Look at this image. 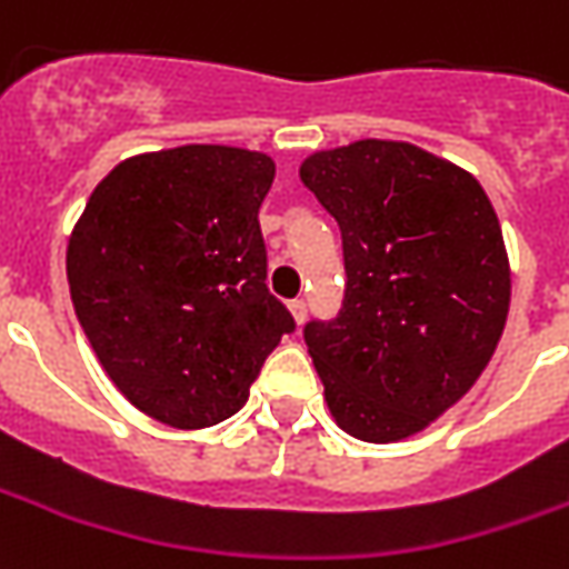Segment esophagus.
Here are the masks:
<instances>
[{"instance_id": "esophagus-1", "label": "esophagus", "mask_w": 569, "mask_h": 569, "mask_svg": "<svg viewBox=\"0 0 569 569\" xmlns=\"http://www.w3.org/2000/svg\"><path fill=\"white\" fill-rule=\"evenodd\" d=\"M289 315H292V320H296V323H305V317H308V305H305L301 299L289 301Z\"/></svg>"}]
</instances>
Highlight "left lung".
<instances>
[{
    "mask_svg": "<svg viewBox=\"0 0 569 569\" xmlns=\"http://www.w3.org/2000/svg\"><path fill=\"white\" fill-rule=\"evenodd\" d=\"M299 177L342 230L346 299L305 342L336 427L401 442L461 401L511 308L501 223L477 177L401 139L320 149Z\"/></svg>",
    "mask_w": 569,
    "mask_h": 569,
    "instance_id": "left-lung-1",
    "label": "left lung"
}]
</instances>
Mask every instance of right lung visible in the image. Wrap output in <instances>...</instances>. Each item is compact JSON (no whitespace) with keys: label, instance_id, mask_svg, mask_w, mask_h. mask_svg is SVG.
<instances>
[{"label":"right lung","instance_id":"1","mask_svg":"<svg viewBox=\"0 0 569 569\" xmlns=\"http://www.w3.org/2000/svg\"><path fill=\"white\" fill-rule=\"evenodd\" d=\"M264 152L189 142L121 161L68 239L77 320L108 380L173 430L233 417L296 323L268 292Z\"/></svg>","mask_w":569,"mask_h":569}]
</instances>
